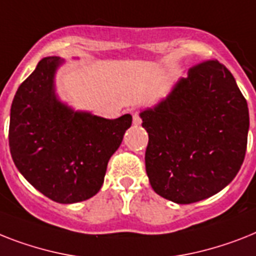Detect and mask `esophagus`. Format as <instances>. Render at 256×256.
Listing matches in <instances>:
<instances>
[{
	"label": "esophagus",
	"instance_id": "1",
	"mask_svg": "<svg viewBox=\"0 0 256 256\" xmlns=\"http://www.w3.org/2000/svg\"><path fill=\"white\" fill-rule=\"evenodd\" d=\"M140 122H142V118H140V116H139L138 113H134V116H132V124H134L135 126H139V124H140Z\"/></svg>",
	"mask_w": 256,
	"mask_h": 256
}]
</instances>
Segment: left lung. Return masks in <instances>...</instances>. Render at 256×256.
<instances>
[{
    "label": "left lung",
    "instance_id": "left-lung-1",
    "mask_svg": "<svg viewBox=\"0 0 256 256\" xmlns=\"http://www.w3.org/2000/svg\"><path fill=\"white\" fill-rule=\"evenodd\" d=\"M144 162L159 196L192 204L225 188L240 171L250 126L247 101L216 59L189 68L167 98L140 113Z\"/></svg>",
    "mask_w": 256,
    "mask_h": 256
}]
</instances>
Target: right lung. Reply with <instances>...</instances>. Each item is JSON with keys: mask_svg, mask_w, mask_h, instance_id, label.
<instances>
[{"mask_svg": "<svg viewBox=\"0 0 256 256\" xmlns=\"http://www.w3.org/2000/svg\"><path fill=\"white\" fill-rule=\"evenodd\" d=\"M60 63L58 56L42 59L20 85L10 109L9 147L31 186L56 202L74 204L101 189L132 117L106 120L60 102L54 90Z\"/></svg>", "mask_w": 256, "mask_h": 256, "instance_id": "right-lung-1", "label": "right lung"}]
</instances>
